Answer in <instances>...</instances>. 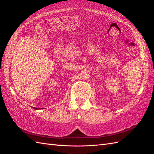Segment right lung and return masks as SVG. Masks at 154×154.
Returning <instances> with one entry per match:
<instances>
[{
	"instance_id": "add662e5",
	"label": "right lung",
	"mask_w": 154,
	"mask_h": 154,
	"mask_svg": "<svg viewBox=\"0 0 154 154\" xmlns=\"http://www.w3.org/2000/svg\"><path fill=\"white\" fill-rule=\"evenodd\" d=\"M33 108L35 109H39V108H35V107H33Z\"/></svg>"
}]
</instances>
